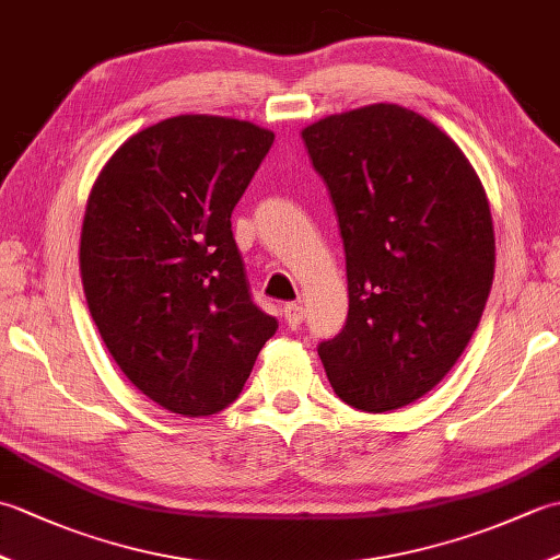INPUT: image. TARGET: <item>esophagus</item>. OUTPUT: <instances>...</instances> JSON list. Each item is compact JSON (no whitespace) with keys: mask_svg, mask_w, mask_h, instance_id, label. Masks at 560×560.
<instances>
[{"mask_svg":"<svg viewBox=\"0 0 560 560\" xmlns=\"http://www.w3.org/2000/svg\"><path fill=\"white\" fill-rule=\"evenodd\" d=\"M281 315H283V319H287V325L295 329V327H301V325H303V319H305V307H303L301 303H287V305H283Z\"/></svg>","mask_w":560,"mask_h":560,"instance_id":"34e87169","label":"esophagus"}]
</instances>
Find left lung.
<instances>
[{"label":"left lung","instance_id":"1","mask_svg":"<svg viewBox=\"0 0 560 560\" xmlns=\"http://www.w3.org/2000/svg\"><path fill=\"white\" fill-rule=\"evenodd\" d=\"M347 255L349 315L317 353L337 395L383 413L423 397L457 363L489 299V199L445 132L399 105L303 129Z\"/></svg>","mask_w":560,"mask_h":560}]
</instances>
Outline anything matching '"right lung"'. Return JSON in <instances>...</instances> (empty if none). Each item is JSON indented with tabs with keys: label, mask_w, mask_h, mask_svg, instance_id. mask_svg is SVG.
I'll list each match as a JSON object with an SVG mask.
<instances>
[{
	"label": "right lung",
	"mask_w": 560,
	"mask_h": 560,
	"mask_svg": "<svg viewBox=\"0 0 560 560\" xmlns=\"http://www.w3.org/2000/svg\"><path fill=\"white\" fill-rule=\"evenodd\" d=\"M271 144L253 122L171 117L129 137L91 189L79 253L91 317L132 385L173 413L233 404L279 327L231 231Z\"/></svg>",
	"instance_id": "add662e5"
}]
</instances>
